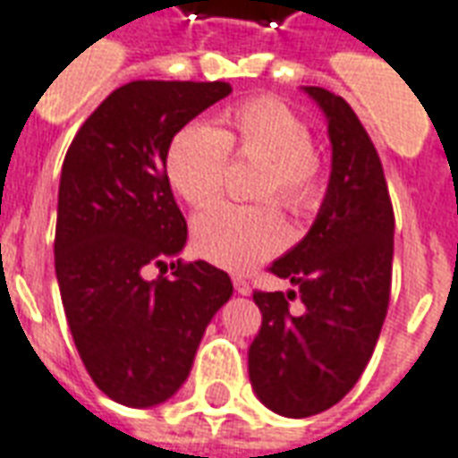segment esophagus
Wrapping results in <instances>:
<instances>
[{
	"label": "esophagus",
	"instance_id": "1",
	"mask_svg": "<svg viewBox=\"0 0 458 458\" xmlns=\"http://www.w3.org/2000/svg\"><path fill=\"white\" fill-rule=\"evenodd\" d=\"M233 287H235V292H238V294H242V297H248L250 292H252V287H250L248 279H242V277L233 279Z\"/></svg>",
	"mask_w": 458,
	"mask_h": 458
}]
</instances>
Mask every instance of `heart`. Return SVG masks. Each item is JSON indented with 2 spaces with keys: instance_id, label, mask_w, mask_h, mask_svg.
<instances>
[{
  "instance_id": "obj_1",
  "label": "heart",
  "mask_w": 458,
  "mask_h": 458,
  "mask_svg": "<svg viewBox=\"0 0 458 458\" xmlns=\"http://www.w3.org/2000/svg\"><path fill=\"white\" fill-rule=\"evenodd\" d=\"M311 130L277 98H255L223 113V130L193 122L171 140L166 176L181 199L208 203L225 181L230 151L262 159L259 196L307 216L324 196V164ZM287 242V225L272 206L216 203L193 220V245L220 267L245 272Z\"/></svg>"
}]
</instances>
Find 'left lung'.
Listing matches in <instances>:
<instances>
[{
    "label": "left lung",
    "instance_id": "left-lung-1",
    "mask_svg": "<svg viewBox=\"0 0 458 458\" xmlns=\"http://www.w3.org/2000/svg\"><path fill=\"white\" fill-rule=\"evenodd\" d=\"M304 93L327 114L328 189L307 235L269 267L294 289L252 294L262 327L248 351L259 403L294 420L341 403L363 375L390 304L394 235L383 164L360 120L324 88ZM297 296L302 311L292 315Z\"/></svg>",
    "mask_w": 458,
    "mask_h": 458
}]
</instances>
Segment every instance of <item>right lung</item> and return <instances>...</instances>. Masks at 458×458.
<instances>
[{
    "label": "right lung",
    "instance_id": "right-lung-1",
    "mask_svg": "<svg viewBox=\"0 0 458 458\" xmlns=\"http://www.w3.org/2000/svg\"><path fill=\"white\" fill-rule=\"evenodd\" d=\"M228 83L134 81L75 134L58 186L55 277L85 370L110 400L154 407L186 383L228 272L183 265L189 230L166 176L171 140L230 95ZM169 267V278L146 277Z\"/></svg>",
    "mask_w": 458,
    "mask_h": 458
}]
</instances>
